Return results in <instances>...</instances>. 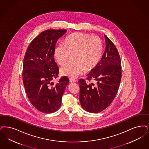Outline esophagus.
<instances>
[{
    "instance_id": "1",
    "label": "esophagus",
    "mask_w": 149,
    "mask_h": 149,
    "mask_svg": "<svg viewBox=\"0 0 149 149\" xmlns=\"http://www.w3.org/2000/svg\"><path fill=\"white\" fill-rule=\"evenodd\" d=\"M69 81L70 82V83H75V82H76L77 81V80H75V79H69Z\"/></svg>"
}]
</instances>
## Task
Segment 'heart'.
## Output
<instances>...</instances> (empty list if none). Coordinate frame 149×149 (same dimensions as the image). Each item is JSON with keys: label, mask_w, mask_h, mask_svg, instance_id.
Listing matches in <instances>:
<instances>
[{"label": "heart", "mask_w": 149, "mask_h": 149, "mask_svg": "<svg viewBox=\"0 0 149 149\" xmlns=\"http://www.w3.org/2000/svg\"><path fill=\"white\" fill-rule=\"evenodd\" d=\"M102 42L97 36L75 33L68 36L64 43L60 44L54 50V58L61 65L70 59L74 54V61L60 69L62 75L76 77L84 72L95 68L100 62L102 54Z\"/></svg>", "instance_id": "1"}]
</instances>
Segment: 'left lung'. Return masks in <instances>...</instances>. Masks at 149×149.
<instances>
[{
  "label": "left lung",
  "instance_id": "8db88e82",
  "mask_svg": "<svg viewBox=\"0 0 149 149\" xmlns=\"http://www.w3.org/2000/svg\"><path fill=\"white\" fill-rule=\"evenodd\" d=\"M106 48L97 65L86 75V80L95 83L88 84L84 79L79 80V100L86 111L100 113L108 107L118 91L121 79V62L118 50L111 40L104 35Z\"/></svg>",
  "mask_w": 149,
  "mask_h": 149
}]
</instances>
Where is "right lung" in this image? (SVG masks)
Here are the masks:
<instances>
[{
  "mask_svg": "<svg viewBox=\"0 0 149 149\" xmlns=\"http://www.w3.org/2000/svg\"><path fill=\"white\" fill-rule=\"evenodd\" d=\"M65 29H49L41 33L30 42L24 56L23 81L31 104L43 113H53L61 106L62 96L69 84L65 76L54 85L59 68L54 60L56 42Z\"/></svg>",
  "mask_w": 149,
  "mask_h": 149,
  "instance_id": "right-lung-1",
  "label": "right lung"
}]
</instances>
